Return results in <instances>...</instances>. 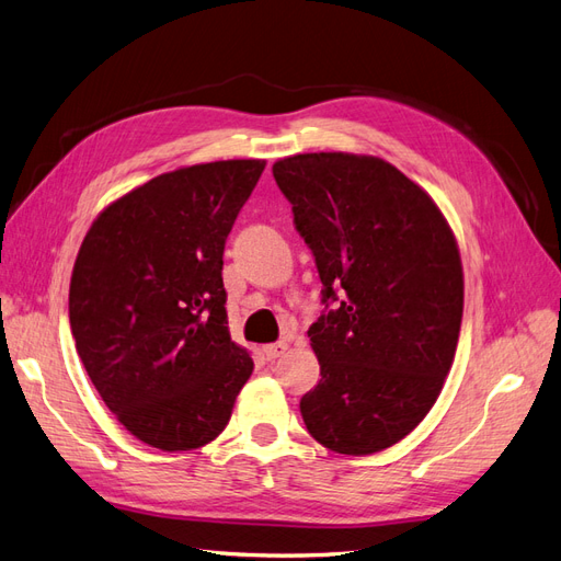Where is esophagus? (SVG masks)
I'll use <instances>...</instances> for the list:
<instances>
[{
    "label": "esophagus",
    "instance_id": "esophagus-1",
    "mask_svg": "<svg viewBox=\"0 0 561 561\" xmlns=\"http://www.w3.org/2000/svg\"><path fill=\"white\" fill-rule=\"evenodd\" d=\"M287 351V344L285 342H274V344H266L264 346V355H266V360H276V358H280V355Z\"/></svg>",
    "mask_w": 561,
    "mask_h": 561
}]
</instances>
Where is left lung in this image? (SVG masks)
I'll return each mask as SVG.
<instances>
[{
	"label": "left lung",
	"mask_w": 561,
	"mask_h": 561,
	"mask_svg": "<svg viewBox=\"0 0 561 561\" xmlns=\"http://www.w3.org/2000/svg\"><path fill=\"white\" fill-rule=\"evenodd\" d=\"M322 283L309 328L320 381L301 398L309 433L375 454L431 412L463 316V271L433 198L375 157L320 151L274 163Z\"/></svg>",
	"instance_id": "1"
}]
</instances>
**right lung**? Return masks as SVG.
<instances>
[{
	"label": "right lung",
	"mask_w": 561,
	"mask_h": 561,
	"mask_svg": "<svg viewBox=\"0 0 561 561\" xmlns=\"http://www.w3.org/2000/svg\"><path fill=\"white\" fill-rule=\"evenodd\" d=\"M266 161L165 173L89 229L70 283L77 353L100 398L142 443L208 445L252 375L227 328V236Z\"/></svg>",
	"instance_id": "1"
}]
</instances>
